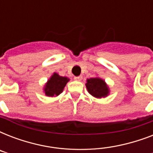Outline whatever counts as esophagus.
Wrapping results in <instances>:
<instances>
[{
	"mask_svg": "<svg viewBox=\"0 0 153 153\" xmlns=\"http://www.w3.org/2000/svg\"><path fill=\"white\" fill-rule=\"evenodd\" d=\"M74 79L76 80V81H81L82 79V76H76V77H74Z\"/></svg>",
	"mask_w": 153,
	"mask_h": 153,
	"instance_id": "obj_1",
	"label": "esophagus"
}]
</instances>
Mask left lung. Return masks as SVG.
<instances>
[{
    "label": "left lung",
    "instance_id": "1",
    "mask_svg": "<svg viewBox=\"0 0 153 153\" xmlns=\"http://www.w3.org/2000/svg\"><path fill=\"white\" fill-rule=\"evenodd\" d=\"M88 92L95 98H104L109 94L106 84L99 78H91L87 79L86 84Z\"/></svg>",
    "mask_w": 153,
    "mask_h": 153
}]
</instances>
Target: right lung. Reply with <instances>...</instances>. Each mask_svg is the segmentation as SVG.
Masks as SVG:
<instances>
[{
  "mask_svg": "<svg viewBox=\"0 0 153 153\" xmlns=\"http://www.w3.org/2000/svg\"><path fill=\"white\" fill-rule=\"evenodd\" d=\"M68 81L69 79H67V77L59 76L56 73H54L44 88L45 94L50 97L58 96L59 94L62 93V90Z\"/></svg>",
  "mask_w": 153,
  "mask_h": 153,
  "instance_id": "right-lung-1",
  "label": "right lung"
}]
</instances>
